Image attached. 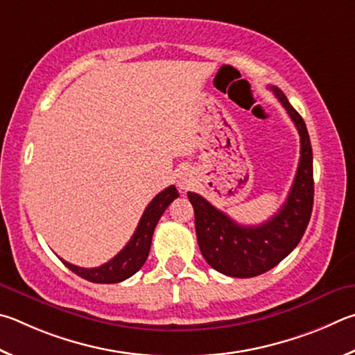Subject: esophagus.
Listing matches in <instances>:
<instances>
[{
  "mask_svg": "<svg viewBox=\"0 0 355 355\" xmlns=\"http://www.w3.org/2000/svg\"><path fill=\"white\" fill-rule=\"evenodd\" d=\"M176 184H178V187L181 189V190H189L190 185L193 184V179H191V176H190V174H189L187 171H182V173L178 176Z\"/></svg>",
  "mask_w": 355,
  "mask_h": 355,
  "instance_id": "obj_1",
  "label": "esophagus"
}]
</instances>
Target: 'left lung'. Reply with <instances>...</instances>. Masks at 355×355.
<instances>
[{"instance_id":"left-lung-1","label":"left lung","mask_w":355,"mask_h":355,"mask_svg":"<svg viewBox=\"0 0 355 355\" xmlns=\"http://www.w3.org/2000/svg\"><path fill=\"white\" fill-rule=\"evenodd\" d=\"M287 110L301 137V157L287 201L268 221L243 226L214 207L201 195L189 191L195 210L198 245L214 270L231 277H254L282 262L300 243L313 207V155L302 116L277 87H270Z\"/></svg>"}]
</instances>
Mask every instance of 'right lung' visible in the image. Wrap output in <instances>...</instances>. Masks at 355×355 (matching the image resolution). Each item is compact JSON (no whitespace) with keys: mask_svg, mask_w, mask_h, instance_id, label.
<instances>
[{"mask_svg":"<svg viewBox=\"0 0 355 355\" xmlns=\"http://www.w3.org/2000/svg\"><path fill=\"white\" fill-rule=\"evenodd\" d=\"M178 196L179 193L174 185H170L164 191H160L148 204V207L145 209V212H143L139 221V226H137L134 235L128 241V245L114 259H110L107 263L96 266V268H80V266L68 263L62 259L60 260L64 262L67 268H70L74 275L80 276L85 281L95 284H116L124 281V279L135 275L141 268L143 263L146 262L149 248H151L154 229L157 226L162 214L165 212L166 207Z\"/></svg>","mask_w":355,"mask_h":355,"instance_id":"right-lung-1","label":"right lung"}]
</instances>
